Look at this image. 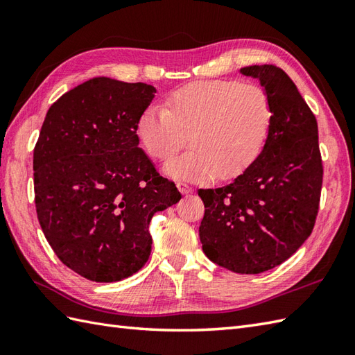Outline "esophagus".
<instances>
[{
	"instance_id": "obj_1",
	"label": "esophagus",
	"mask_w": 355,
	"mask_h": 355,
	"mask_svg": "<svg viewBox=\"0 0 355 355\" xmlns=\"http://www.w3.org/2000/svg\"><path fill=\"white\" fill-rule=\"evenodd\" d=\"M177 189H178L180 192H182L183 195L192 193V191H193L189 184H187V183H183V182H178V183H177Z\"/></svg>"
}]
</instances>
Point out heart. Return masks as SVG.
Wrapping results in <instances>:
<instances>
[{
  "instance_id": "1",
  "label": "heart",
  "mask_w": 355,
  "mask_h": 355,
  "mask_svg": "<svg viewBox=\"0 0 355 355\" xmlns=\"http://www.w3.org/2000/svg\"><path fill=\"white\" fill-rule=\"evenodd\" d=\"M273 123L266 89L238 80H198L168 97V108L150 105L137 119L141 145L157 160H166L191 132V150L171 158L163 172L173 180H230L259 155Z\"/></svg>"
}]
</instances>
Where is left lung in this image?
I'll list each match as a JSON object with an SVG mask.
<instances>
[{
	"label": "left lung",
	"mask_w": 355,
	"mask_h": 355,
	"mask_svg": "<svg viewBox=\"0 0 355 355\" xmlns=\"http://www.w3.org/2000/svg\"><path fill=\"white\" fill-rule=\"evenodd\" d=\"M239 71L266 89L273 123L261 154L241 175L198 191L206 207L200 241L216 266L258 275L288 259L311 235L323 168L318 122L288 74L267 64Z\"/></svg>",
	"instance_id": "8db88e82"
}]
</instances>
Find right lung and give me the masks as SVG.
<instances>
[{
  "label": "right lung",
  "instance_id": "obj_1",
  "mask_svg": "<svg viewBox=\"0 0 355 355\" xmlns=\"http://www.w3.org/2000/svg\"><path fill=\"white\" fill-rule=\"evenodd\" d=\"M157 89L93 78L51 105L33 150L41 229L67 267L94 282L139 271L154 214L182 198L139 148L140 112Z\"/></svg>",
  "mask_w": 355,
  "mask_h": 355
}]
</instances>
